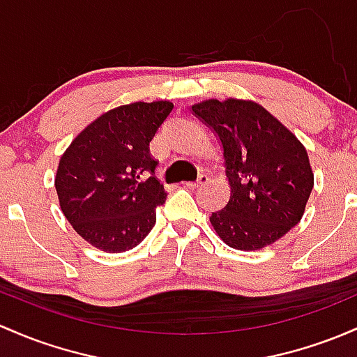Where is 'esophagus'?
<instances>
[{
	"label": "esophagus",
	"instance_id": "obj_1",
	"mask_svg": "<svg viewBox=\"0 0 357 357\" xmlns=\"http://www.w3.org/2000/svg\"><path fill=\"white\" fill-rule=\"evenodd\" d=\"M206 174H198V178H197V181H193V183H185V186H188V188H198V186H202L203 183H206Z\"/></svg>",
	"mask_w": 357,
	"mask_h": 357
}]
</instances>
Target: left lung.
<instances>
[{"label": "left lung", "instance_id": "8db88e82", "mask_svg": "<svg viewBox=\"0 0 357 357\" xmlns=\"http://www.w3.org/2000/svg\"><path fill=\"white\" fill-rule=\"evenodd\" d=\"M191 112L211 128L225 159L230 198L210 217L218 237L241 250L276 242L300 222L312 193L305 147L252 101L208 100Z\"/></svg>", "mask_w": 357, "mask_h": 357}]
</instances>
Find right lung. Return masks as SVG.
I'll return each mask as SVG.
<instances>
[{
    "label": "right lung",
    "instance_id": "obj_1",
    "mask_svg": "<svg viewBox=\"0 0 357 357\" xmlns=\"http://www.w3.org/2000/svg\"><path fill=\"white\" fill-rule=\"evenodd\" d=\"M169 101L123 105L101 115L61 158L56 190L77 234L105 252L139 245L155 223L166 191L149 144L172 112Z\"/></svg>",
    "mask_w": 357,
    "mask_h": 357
}]
</instances>
